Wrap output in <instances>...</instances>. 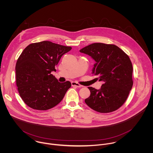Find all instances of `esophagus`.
Segmentation results:
<instances>
[{
	"label": "esophagus",
	"mask_w": 153,
	"mask_h": 153,
	"mask_svg": "<svg viewBox=\"0 0 153 153\" xmlns=\"http://www.w3.org/2000/svg\"><path fill=\"white\" fill-rule=\"evenodd\" d=\"M71 84H72V86L76 87L79 88L81 87V85L79 84H78V83L76 82H72Z\"/></svg>",
	"instance_id": "obj_1"
}]
</instances>
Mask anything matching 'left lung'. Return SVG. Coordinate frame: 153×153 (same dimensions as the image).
Masks as SVG:
<instances>
[{"label": "left lung", "mask_w": 153, "mask_h": 153, "mask_svg": "<svg viewBox=\"0 0 153 153\" xmlns=\"http://www.w3.org/2000/svg\"><path fill=\"white\" fill-rule=\"evenodd\" d=\"M80 52L96 62L92 74L104 84L100 89L88 87L90 96L85 100L88 107L98 112L108 113L120 108L127 100L133 85L132 65L122 49L114 44L94 43Z\"/></svg>", "instance_id": "8db88e82"}]
</instances>
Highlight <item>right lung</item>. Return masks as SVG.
<instances>
[{
    "label": "right lung",
    "mask_w": 153,
    "mask_h": 153,
    "mask_svg": "<svg viewBox=\"0 0 153 153\" xmlns=\"http://www.w3.org/2000/svg\"><path fill=\"white\" fill-rule=\"evenodd\" d=\"M72 48L50 41L29 45L16 62V82L20 97L31 108L47 110L58 105L71 87L51 74L62 56Z\"/></svg>",
    "instance_id": "right-lung-1"
}]
</instances>
